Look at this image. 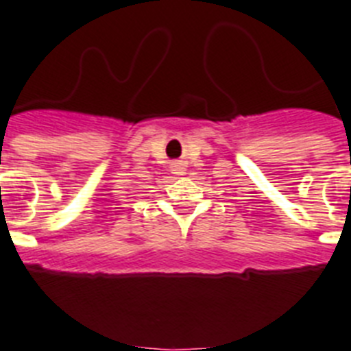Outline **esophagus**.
Instances as JSON below:
<instances>
[{"mask_svg": "<svg viewBox=\"0 0 351 351\" xmlns=\"http://www.w3.org/2000/svg\"><path fill=\"white\" fill-rule=\"evenodd\" d=\"M172 170H176V173H181V170H182L181 163H173L172 165Z\"/></svg>", "mask_w": 351, "mask_h": 351, "instance_id": "1", "label": "esophagus"}]
</instances>
